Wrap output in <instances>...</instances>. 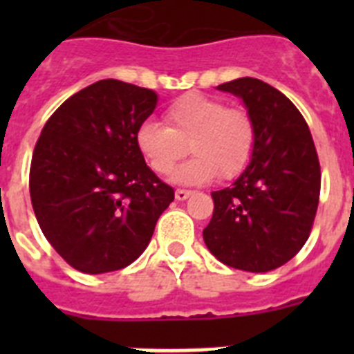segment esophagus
Returning a JSON list of instances; mask_svg holds the SVG:
<instances>
[{"mask_svg":"<svg viewBox=\"0 0 354 354\" xmlns=\"http://www.w3.org/2000/svg\"><path fill=\"white\" fill-rule=\"evenodd\" d=\"M192 193L193 192H189V189H177V192H175V198L183 202V200L189 198V196H192Z\"/></svg>","mask_w":354,"mask_h":354,"instance_id":"1","label":"esophagus"}]
</instances>
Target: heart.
Segmentation results:
<instances>
[{"mask_svg":"<svg viewBox=\"0 0 354 354\" xmlns=\"http://www.w3.org/2000/svg\"><path fill=\"white\" fill-rule=\"evenodd\" d=\"M167 126L142 122L136 147L150 170L168 175L187 154L195 158L174 174L175 183L204 184L220 175L232 179L250 165L257 143V126L248 109L228 106L223 99L187 93L165 109Z\"/></svg>","mask_w":354,"mask_h":354,"instance_id":"obj_1","label":"heart"}]
</instances>
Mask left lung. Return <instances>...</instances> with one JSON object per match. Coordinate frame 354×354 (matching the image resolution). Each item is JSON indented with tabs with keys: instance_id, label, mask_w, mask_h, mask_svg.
<instances>
[{
	"instance_id": "8db88e82",
	"label": "left lung",
	"mask_w": 354,
	"mask_h": 354,
	"mask_svg": "<svg viewBox=\"0 0 354 354\" xmlns=\"http://www.w3.org/2000/svg\"><path fill=\"white\" fill-rule=\"evenodd\" d=\"M239 95L257 126L255 152L230 187L212 193L214 211L204 241L236 270H277L303 248L319 205L321 167L299 109L255 77L218 86Z\"/></svg>"
}]
</instances>
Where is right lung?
I'll return each instance as SVG.
<instances>
[{
  "instance_id": "obj_1",
  "label": "right lung",
  "mask_w": 354,
  "mask_h": 354,
  "mask_svg": "<svg viewBox=\"0 0 354 354\" xmlns=\"http://www.w3.org/2000/svg\"><path fill=\"white\" fill-rule=\"evenodd\" d=\"M156 106L154 90L101 80L68 97L37 140L31 205L46 239L81 273L136 261L174 200L134 140Z\"/></svg>"
}]
</instances>
